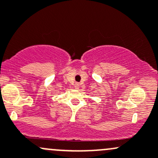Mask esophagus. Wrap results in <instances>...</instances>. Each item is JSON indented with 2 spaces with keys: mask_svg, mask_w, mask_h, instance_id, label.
<instances>
[{
  "mask_svg": "<svg viewBox=\"0 0 158 158\" xmlns=\"http://www.w3.org/2000/svg\"><path fill=\"white\" fill-rule=\"evenodd\" d=\"M74 87H75V89H79V83H76L74 85Z\"/></svg>",
  "mask_w": 158,
  "mask_h": 158,
  "instance_id": "1",
  "label": "esophagus"
}]
</instances>
